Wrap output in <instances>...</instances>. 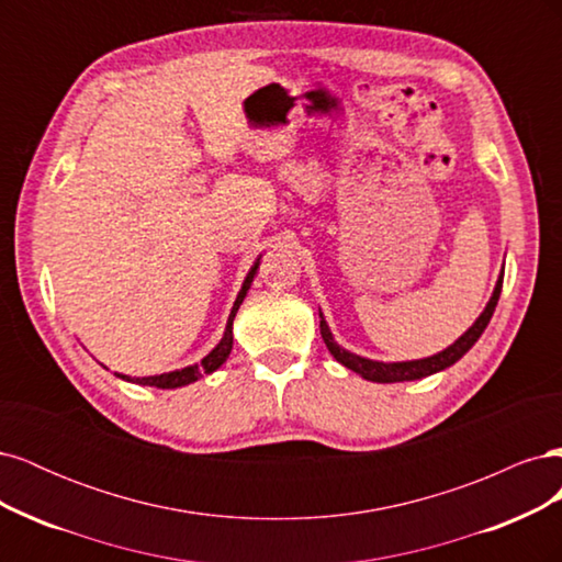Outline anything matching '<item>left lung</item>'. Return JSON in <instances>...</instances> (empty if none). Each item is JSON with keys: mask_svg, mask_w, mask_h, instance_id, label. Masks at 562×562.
Wrapping results in <instances>:
<instances>
[{"mask_svg": "<svg viewBox=\"0 0 562 562\" xmlns=\"http://www.w3.org/2000/svg\"><path fill=\"white\" fill-rule=\"evenodd\" d=\"M502 283H504V269H502V274H499V279L495 283V291H492L490 302L485 304L483 314L473 321V326L462 337H457L448 349L438 351L434 356H427V359L384 363V361L366 359V356H359V353H351V351H347L345 347H339L335 342V337H333V333L328 328V323H326V318H323V314L318 310V316H321V337H323V342H326L328 351L335 356L337 363H342L345 368L359 372V375L363 380H368V382L391 384V382H413V380L429 378V375H434V372H440V370L454 366L475 342H479V337L487 328L492 314H495V307H497V302H499V293H502Z\"/></svg>", "mask_w": 562, "mask_h": 562, "instance_id": "1", "label": "left lung"}]
</instances>
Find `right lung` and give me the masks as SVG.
Listing matches in <instances>:
<instances>
[{
	"instance_id": "obj_1",
	"label": "right lung",
	"mask_w": 562,
	"mask_h": 562,
	"mask_svg": "<svg viewBox=\"0 0 562 562\" xmlns=\"http://www.w3.org/2000/svg\"><path fill=\"white\" fill-rule=\"evenodd\" d=\"M260 258H262V255H260ZM260 258L255 260V265L250 267V271H248L246 279H244L241 291H239V295H236V300H234V307H232V312H229L227 328H225L223 339H220V342L215 345V349H213L209 356H203L201 363L187 366V368H180V370H171V372H161V375H149V378H128V375H119V372H114V375H116V378H122V380H126V382L143 384V386L178 389V386H187V384H192V382L201 380L203 375H211V372H215L220 366H223V363L229 359V351H232V345H234L232 323H234L236 312H239V307H241V302H244V297H246V293H248V288H250V283H252V279H255V274H258Z\"/></svg>"
}]
</instances>
